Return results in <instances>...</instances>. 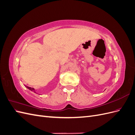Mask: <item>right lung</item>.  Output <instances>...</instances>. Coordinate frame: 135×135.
<instances>
[{
	"label": "right lung",
	"mask_w": 135,
	"mask_h": 135,
	"mask_svg": "<svg viewBox=\"0 0 135 135\" xmlns=\"http://www.w3.org/2000/svg\"><path fill=\"white\" fill-rule=\"evenodd\" d=\"M25 86H26V87L27 88H28V89H30V90H31V91H33L34 92L36 93V92H35V89H34V88H31V87H28V86H26V85H25Z\"/></svg>",
	"instance_id": "right-lung-1"
}]
</instances>
